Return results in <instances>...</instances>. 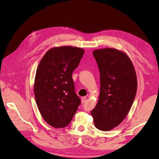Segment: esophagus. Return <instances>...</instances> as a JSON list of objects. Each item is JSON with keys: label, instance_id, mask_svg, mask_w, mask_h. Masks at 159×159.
Segmentation results:
<instances>
[{"label": "esophagus", "instance_id": "34e87169", "mask_svg": "<svg viewBox=\"0 0 159 159\" xmlns=\"http://www.w3.org/2000/svg\"><path fill=\"white\" fill-rule=\"evenodd\" d=\"M86 100H87V98L86 97V96H84V97L82 98V103H85V102H86Z\"/></svg>", "mask_w": 159, "mask_h": 159}]
</instances>
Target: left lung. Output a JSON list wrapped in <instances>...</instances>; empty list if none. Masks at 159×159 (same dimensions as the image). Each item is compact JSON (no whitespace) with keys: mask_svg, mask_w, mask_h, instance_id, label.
<instances>
[{"mask_svg":"<svg viewBox=\"0 0 159 159\" xmlns=\"http://www.w3.org/2000/svg\"><path fill=\"white\" fill-rule=\"evenodd\" d=\"M93 55L100 71L99 99L91 114L96 128L109 131L126 117L137 91V77L132 62L125 52L107 48Z\"/></svg>","mask_w":159,"mask_h":159,"instance_id":"1","label":"left lung"}]
</instances>
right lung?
Here are the masks:
<instances>
[{"label": "right lung", "instance_id": "obj_1", "mask_svg": "<svg viewBox=\"0 0 159 159\" xmlns=\"http://www.w3.org/2000/svg\"><path fill=\"white\" fill-rule=\"evenodd\" d=\"M84 53L82 48L73 46L55 47L46 52L38 65L35 99L42 117L53 127L69 125L81 103L72 73Z\"/></svg>", "mask_w": 159, "mask_h": 159}]
</instances>
